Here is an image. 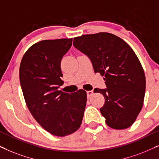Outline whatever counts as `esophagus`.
I'll return each mask as SVG.
<instances>
[{"instance_id": "obj_1", "label": "esophagus", "mask_w": 159, "mask_h": 159, "mask_svg": "<svg viewBox=\"0 0 159 159\" xmlns=\"http://www.w3.org/2000/svg\"><path fill=\"white\" fill-rule=\"evenodd\" d=\"M86 93H87V97L89 98V97H91L93 94V91L92 90L87 91V92H86Z\"/></svg>"}]
</instances>
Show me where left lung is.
Instances as JSON below:
<instances>
[{
  "instance_id": "left-lung-1",
  "label": "left lung",
  "mask_w": 159,
  "mask_h": 159,
  "mask_svg": "<svg viewBox=\"0 0 159 159\" xmlns=\"http://www.w3.org/2000/svg\"><path fill=\"white\" fill-rule=\"evenodd\" d=\"M73 46L90 59L95 73L104 76L106 89H94L105 97L100 112L115 129L129 127L143 107L145 76L132 48L113 34L99 33L74 38Z\"/></svg>"
}]
</instances>
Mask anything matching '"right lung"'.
Wrapping results in <instances>:
<instances>
[{
  "label": "right lung",
  "instance_id": "1",
  "mask_svg": "<svg viewBox=\"0 0 159 159\" xmlns=\"http://www.w3.org/2000/svg\"><path fill=\"white\" fill-rule=\"evenodd\" d=\"M73 39L44 40L30 47L20 67V81L27 106L36 121L51 134L64 137L79 129L86 92L58 91L63 84L60 63Z\"/></svg>",
  "mask_w": 159,
  "mask_h": 159
}]
</instances>
